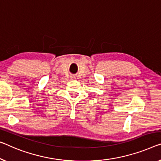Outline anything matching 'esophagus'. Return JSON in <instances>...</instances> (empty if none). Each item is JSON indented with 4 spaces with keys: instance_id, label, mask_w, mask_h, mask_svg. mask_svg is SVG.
Here are the masks:
<instances>
[{
    "instance_id": "obj_1",
    "label": "esophagus",
    "mask_w": 161,
    "mask_h": 161,
    "mask_svg": "<svg viewBox=\"0 0 161 161\" xmlns=\"http://www.w3.org/2000/svg\"><path fill=\"white\" fill-rule=\"evenodd\" d=\"M76 76L74 75H71V79H72V80H75Z\"/></svg>"
}]
</instances>
